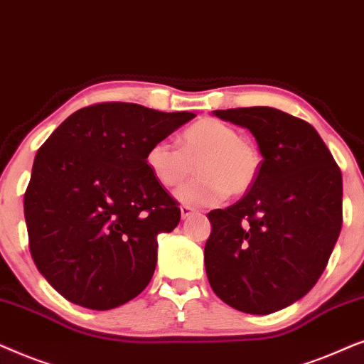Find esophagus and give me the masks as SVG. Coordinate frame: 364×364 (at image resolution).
Segmentation results:
<instances>
[{
	"mask_svg": "<svg viewBox=\"0 0 364 364\" xmlns=\"http://www.w3.org/2000/svg\"><path fill=\"white\" fill-rule=\"evenodd\" d=\"M193 213H195V208L186 206V205L181 206V218H183V220H185V218H188V216H191Z\"/></svg>",
	"mask_w": 364,
	"mask_h": 364,
	"instance_id": "obj_1",
	"label": "esophagus"
}]
</instances>
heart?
<instances>
[{"label": "heart", "mask_w": 364, "mask_h": 364, "mask_svg": "<svg viewBox=\"0 0 364 364\" xmlns=\"http://www.w3.org/2000/svg\"><path fill=\"white\" fill-rule=\"evenodd\" d=\"M146 164L164 188L181 185L196 164L200 176L178 191V200L190 206H215L230 193L243 196L256 185L263 156L235 126L205 116L181 133L179 148L168 141L153 143Z\"/></svg>", "instance_id": "heart-1"}]
</instances>
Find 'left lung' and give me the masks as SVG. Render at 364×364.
I'll return each mask as SVG.
<instances>
[{"mask_svg":"<svg viewBox=\"0 0 364 364\" xmlns=\"http://www.w3.org/2000/svg\"><path fill=\"white\" fill-rule=\"evenodd\" d=\"M213 114L250 129L263 168L240 201L208 213V281L238 311L274 313L303 298L326 268L343 225L341 171L316 129L284 111Z\"/></svg>","mask_w":364,"mask_h":364,"instance_id":"1","label":"left lung"}]
</instances>
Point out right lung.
Masks as SVG:
<instances>
[{
    "label": "right lung",
    "mask_w": 364,
    "mask_h": 364,
    "mask_svg": "<svg viewBox=\"0 0 364 364\" xmlns=\"http://www.w3.org/2000/svg\"><path fill=\"white\" fill-rule=\"evenodd\" d=\"M195 113L134 103L77 109L38 149L24 193L36 268L68 301L111 309L138 296L156 268V236L181 211L146 153Z\"/></svg>",
    "instance_id": "add662e5"
}]
</instances>
